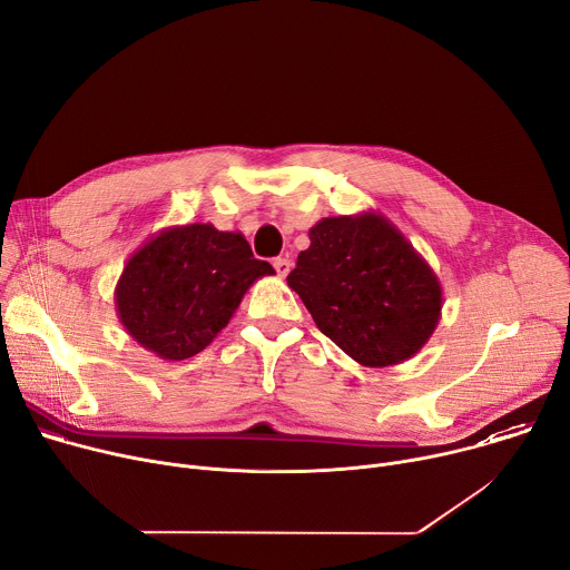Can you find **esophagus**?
<instances>
[{
    "label": "esophagus",
    "mask_w": 570,
    "mask_h": 570,
    "mask_svg": "<svg viewBox=\"0 0 570 570\" xmlns=\"http://www.w3.org/2000/svg\"><path fill=\"white\" fill-rule=\"evenodd\" d=\"M274 269H276L278 278H285L289 274V269H292V263L287 258H276L274 261Z\"/></svg>",
    "instance_id": "obj_1"
}]
</instances>
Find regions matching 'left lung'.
Returning <instances> with one entry per match:
<instances>
[{
  "label": "left lung",
  "instance_id": "obj_1",
  "mask_svg": "<svg viewBox=\"0 0 570 570\" xmlns=\"http://www.w3.org/2000/svg\"><path fill=\"white\" fill-rule=\"evenodd\" d=\"M307 235L287 285L317 328L362 366L414 357L444 307L441 283L421 253L373 210L324 217Z\"/></svg>",
  "mask_w": 570,
  "mask_h": 570
}]
</instances>
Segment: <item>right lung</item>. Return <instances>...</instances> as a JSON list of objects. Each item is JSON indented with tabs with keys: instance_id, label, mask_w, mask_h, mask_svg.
Here are the masks:
<instances>
[{
	"instance_id": "1",
	"label": "right lung",
	"mask_w": 570,
	"mask_h": 570,
	"mask_svg": "<svg viewBox=\"0 0 570 570\" xmlns=\"http://www.w3.org/2000/svg\"><path fill=\"white\" fill-rule=\"evenodd\" d=\"M276 274L244 235L213 224L167 226L126 261L117 317L142 348L178 362L202 353L230 322L246 289Z\"/></svg>"
}]
</instances>
